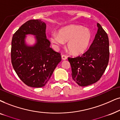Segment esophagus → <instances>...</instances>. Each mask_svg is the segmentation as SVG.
I'll use <instances>...</instances> for the list:
<instances>
[{"mask_svg": "<svg viewBox=\"0 0 120 120\" xmlns=\"http://www.w3.org/2000/svg\"><path fill=\"white\" fill-rule=\"evenodd\" d=\"M61 59H62V60H66V59H68V57H67V56H65L64 55H62Z\"/></svg>", "mask_w": 120, "mask_h": 120, "instance_id": "1", "label": "esophagus"}]
</instances>
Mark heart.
<instances>
[{"instance_id": "1", "label": "heart", "mask_w": 120, "mask_h": 120, "mask_svg": "<svg viewBox=\"0 0 120 120\" xmlns=\"http://www.w3.org/2000/svg\"><path fill=\"white\" fill-rule=\"evenodd\" d=\"M50 39L57 47L67 42V48L70 54L79 55L84 54L90 46L92 39L91 30L80 25H70L59 30L58 34L53 33Z\"/></svg>"}]
</instances>
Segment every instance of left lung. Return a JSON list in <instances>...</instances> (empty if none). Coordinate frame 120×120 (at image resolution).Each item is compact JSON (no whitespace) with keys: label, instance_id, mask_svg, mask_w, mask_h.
<instances>
[{"label":"left lung","instance_id":"8db88e82","mask_svg":"<svg viewBox=\"0 0 120 120\" xmlns=\"http://www.w3.org/2000/svg\"><path fill=\"white\" fill-rule=\"evenodd\" d=\"M89 49L81 56L68 57L71 65L72 79L80 86L96 82L106 69L109 60V40L107 33L100 24Z\"/></svg>","mask_w":120,"mask_h":120}]
</instances>
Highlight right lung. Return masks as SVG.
<instances>
[{"label":"right lung","instance_id":"1","mask_svg":"<svg viewBox=\"0 0 120 120\" xmlns=\"http://www.w3.org/2000/svg\"><path fill=\"white\" fill-rule=\"evenodd\" d=\"M46 26L41 20H30L20 27L12 38V65L20 80L30 87L44 86L61 61L60 54L50 47ZM27 34L35 36L33 45L26 44Z\"/></svg>","mask_w":120,"mask_h":120}]
</instances>
